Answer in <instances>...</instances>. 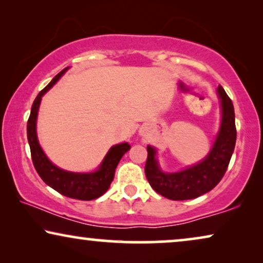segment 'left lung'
I'll return each mask as SVG.
<instances>
[{
	"mask_svg": "<svg viewBox=\"0 0 263 263\" xmlns=\"http://www.w3.org/2000/svg\"><path fill=\"white\" fill-rule=\"evenodd\" d=\"M218 95L221 99V124L213 148L200 164L185 170L165 174L156 160V149L147 146L145 174L151 186L158 194L170 200H190L211 192L221 178L231 160L236 145L235 109L232 100L219 85Z\"/></svg>",
	"mask_w": 263,
	"mask_h": 263,
	"instance_id": "left-lung-1",
	"label": "left lung"
}]
</instances>
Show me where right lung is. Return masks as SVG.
Segmentation results:
<instances>
[{
  "label": "right lung",
  "instance_id": "1",
  "mask_svg": "<svg viewBox=\"0 0 263 263\" xmlns=\"http://www.w3.org/2000/svg\"><path fill=\"white\" fill-rule=\"evenodd\" d=\"M67 69L68 68H64L62 71H60L52 79L51 82L39 92L37 98L34 99L30 118L27 121V139L28 143H30L31 157L34 168L43 181L64 196L70 197V199L89 201L102 196L110 188L111 182L115 177V170H116L123 154L130 149V146L125 142L111 147L106 157L104 158L99 170L92 172V174H74V172L61 170L46 158L41 146H39L37 133H35V122H37L39 104H41L42 97L44 96V93L48 92L56 84L57 80L66 73Z\"/></svg>",
  "mask_w": 263,
  "mask_h": 263
}]
</instances>
